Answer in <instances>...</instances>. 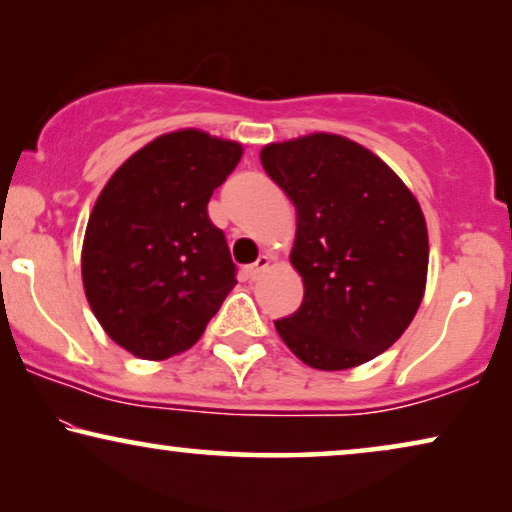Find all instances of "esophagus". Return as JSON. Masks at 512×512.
<instances>
[{"mask_svg":"<svg viewBox=\"0 0 512 512\" xmlns=\"http://www.w3.org/2000/svg\"><path fill=\"white\" fill-rule=\"evenodd\" d=\"M270 263H272V258H270V256H265V254H263L261 258H258V261H256L254 265H249V268H247V272H249V277H251V279L261 277V275H263V272L270 268Z\"/></svg>","mask_w":512,"mask_h":512,"instance_id":"34e87169","label":"esophagus"}]
</instances>
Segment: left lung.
Returning <instances> with one entry per match:
<instances>
[{"label":"left lung","mask_w":512,"mask_h":512,"mask_svg":"<svg viewBox=\"0 0 512 512\" xmlns=\"http://www.w3.org/2000/svg\"><path fill=\"white\" fill-rule=\"evenodd\" d=\"M261 163L298 216L291 265L305 298L275 321L279 338L317 370L387 352L426 289L429 233L417 198L373 151L331 132L265 144Z\"/></svg>","instance_id":"left-lung-1"}]
</instances>
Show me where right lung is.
<instances>
[{"mask_svg":"<svg viewBox=\"0 0 512 512\" xmlns=\"http://www.w3.org/2000/svg\"><path fill=\"white\" fill-rule=\"evenodd\" d=\"M240 158L242 144L186 128L142 146L104 184L83 237V291L137 359L191 349L237 284L207 202Z\"/></svg>","mask_w":512,"mask_h":512,"instance_id":"obj_1","label":"right lung"}]
</instances>
